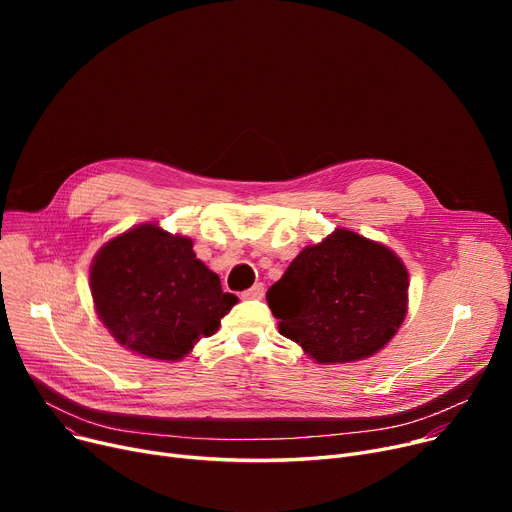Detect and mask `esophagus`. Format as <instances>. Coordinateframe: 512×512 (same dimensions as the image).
Returning a JSON list of instances; mask_svg holds the SVG:
<instances>
[{
  "label": "esophagus",
  "instance_id": "34e87169",
  "mask_svg": "<svg viewBox=\"0 0 512 512\" xmlns=\"http://www.w3.org/2000/svg\"><path fill=\"white\" fill-rule=\"evenodd\" d=\"M263 294H265L263 284H255L249 290L242 292V299H255V301H259V299H263Z\"/></svg>",
  "mask_w": 512,
  "mask_h": 512
}]
</instances>
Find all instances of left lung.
Returning a JSON list of instances; mask_svg holds the SVG:
<instances>
[{
	"instance_id": "obj_1",
	"label": "left lung",
	"mask_w": 512,
	"mask_h": 512,
	"mask_svg": "<svg viewBox=\"0 0 512 512\" xmlns=\"http://www.w3.org/2000/svg\"><path fill=\"white\" fill-rule=\"evenodd\" d=\"M282 336L319 365L367 359L394 338L409 309V272L382 242L336 228L292 259L267 290Z\"/></svg>"
}]
</instances>
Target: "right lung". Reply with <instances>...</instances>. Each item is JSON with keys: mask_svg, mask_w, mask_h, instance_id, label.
Returning <instances> with one entry per match:
<instances>
[{"mask_svg": "<svg viewBox=\"0 0 512 512\" xmlns=\"http://www.w3.org/2000/svg\"><path fill=\"white\" fill-rule=\"evenodd\" d=\"M97 317L118 344L155 361H180L238 303L197 259L193 240L147 222L110 238L91 263Z\"/></svg>", "mask_w": 512, "mask_h": 512, "instance_id": "right-lung-1", "label": "right lung"}]
</instances>
